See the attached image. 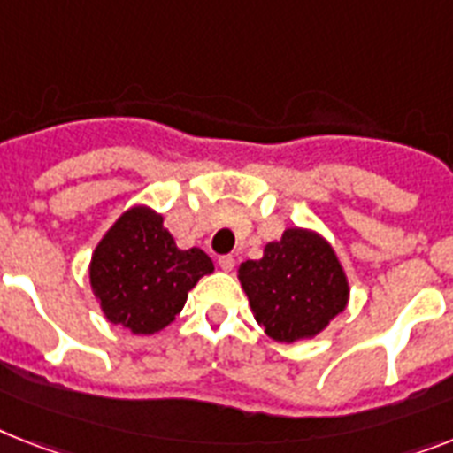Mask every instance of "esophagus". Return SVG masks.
Listing matches in <instances>:
<instances>
[{
    "mask_svg": "<svg viewBox=\"0 0 453 453\" xmlns=\"http://www.w3.org/2000/svg\"><path fill=\"white\" fill-rule=\"evenodd\" d=\"M218 264H219V268H222V271H231V268L235 266V259L231 257V254H222V257L218 259Z\"/></svg>",
    "mask_w": 453,
    "mask_h": 453,
    "instance_id": "34e87169",
    "label": "esophagus"
}]
</instances>
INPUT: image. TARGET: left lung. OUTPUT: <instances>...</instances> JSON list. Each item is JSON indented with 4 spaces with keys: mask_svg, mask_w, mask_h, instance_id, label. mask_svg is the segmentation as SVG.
Segmentation results:
<instances>
[{
    "mask_svg": "<svg viewBox=\"0 0 453 453\" xmlns=\"http://www.w3.org/2000/svg\"><path fill=\"white\" fill-rule=\"evenodd\" d=\"M254 319L278 342L315 338L349 301V282L335 250L310 229H287L264 257L238 268Z\"/></svg>",
    "mask_w": 453,
    "mask_h": 453,
    "instance_id": "8db88e82",
    "label": "left lung"
}]
</instances>
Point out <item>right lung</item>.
Wrapping results in <instances>:
<instances>
[{"instance_id":"right-lung-1","label":"right lung","mask_w":453,"mask_h":453,"mask_svg":"<svg viewBox=\"0 0 453 453\" xmlns=\"http://www.w3.org/2000/svg\"><path fill=\"white\" fill-rule=\"evenodd\" d=\"M212 271L203 250L175 245L159 212L134 205L92 252L89 285L111 324L152 335L175 319L189 289Z\"/></svg>"}]
</instances>
